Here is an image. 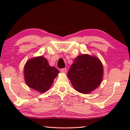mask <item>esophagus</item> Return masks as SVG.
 I'll list each match as a JSON object with an SVG mask.
<instances>
[{"mask_svg": "<svg viewBox=\"0 0 130 130\" xmlns=\"http://www.w3.org/2000/svg\"><path fill=\"white\" fill-rule=\"evenodd\" d=\"M61 73H67V69L66 68H62L61 69Z\"/></svg>", "mask_w": 130, "mask_h": 130, "instance_id": "esophagus-1", "label": "esophagus"}]
</instances>
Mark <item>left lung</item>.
<instances>
[{
  "instance_id": "left-lung-1",
  "label": "left lung",
  "mask_w": 130,
  "mask_h": 130,
  "mask_svg": "<svg viewBox=\"0 0 130 130\" xmlns=\"http://www.w3.org/2000/svg\"><path fill=\"white\" fill-rule=\"evenodd\" d=\"M103 68L98 58L87 54L76 57L68 73L71 84L78 92L89 93L101 84Z\"/></svg>"
}]
</instances>
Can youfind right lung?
Segmentation results:
<instances>
[{
	"instance_id": "obj_1",
	"label": "right lung",
	"mask_w": 130,
	"mask_h": 130,
	"mask_svg": "<svg viewBox=\"0 0 130 130\" xmlns=\"http://www.w3.org/2000/svg\"><path fill=\"white\" fill-rule=\"evenodd\" d=\"M59 71L50 66L43 56L32 58L27 61L24 68V75L28 86L40 93L47 91Z\"/></svg>"
}]
</instances>
